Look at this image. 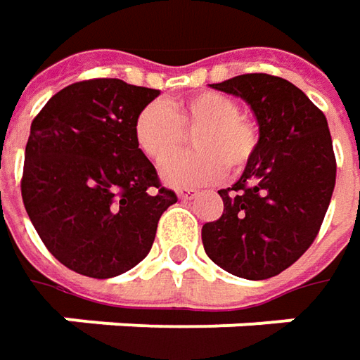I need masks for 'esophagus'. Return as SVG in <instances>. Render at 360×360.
I'll list each match as a JSON object with an SVG mask.
<instances>
[{"instance_id":"obj_1","label":"esophagus","mask_w":360,"mask_h":360,"mask_svg":"<svg viewBox=\"0 0 360 360\" xmlns=\"http://www.w3.org/2000/svg\"><path fill=\"white\" fill-rule=\"evenodd\" d=\"M178 196H180L182 200H192V198H196V196H198V190H180V192H178Z\"/></svg>"}]
</instances>
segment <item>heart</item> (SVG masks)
I'll return each mask as SVG.
<instances>
[{
  "label": "heart",
  "instance_id": "b5f03b06",
  "mask_svg": "<svg viewBox=\"0 0 360 360\" xmlns=\"http://www.w3.org/2000/svg\"><path fill=\"white\" fill-rule=\"evenodd\" d=\"M184 133H194V155H183L162 168V180L174 188H192L216 180L226 166L242 172L255 158L258 128L240 114L234 98L220 91H200L170 104L150 102L134 122L140 152L154 164H164L184 145Z\"/></svg>",
  "mask_w": 360,
  "mask_h": 360
}]
</instances>
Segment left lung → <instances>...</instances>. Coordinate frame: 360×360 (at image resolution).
Instances as JSON below:
<instances>
[{"label": "left lung", "mask_w": 360, "mask_h": 360, "mask_svg": "<svg viewBox=\"0 0 360 360\" xmlns=\"http://www.w3.org/2000/svg\"><path fill=\"white\" fill-rule=\"evenodd\" d=\"M214 90L246 100L258 120V148L224 212L202 226L210 260L234 276L264 281L309 250L335 190L337 160L325 114L283 77L242 74Z\"/></svg>", "instance_id": "left-lung-1"}]
</instances>
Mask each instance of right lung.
Listing matches in <instances>:
<instances>
[{
    "instance_id": "add662e5",
    "label": "right lung",
    "mask_w": 360,
    "mask_h": 360,
    "mask_svg": "<svg viewBox=\"0 0 360 360\" xmlns=\"http://www.w3.org/2000/svg\"><path fill=\"white\" fill-rule=\"evenodd\" d=\"M158 94L116 77L84 79L32 122L23 206L46 248L77 274L112 278L134 269L178 200L134 138L136 116Z\"/></svg>"
}]
</instances>
